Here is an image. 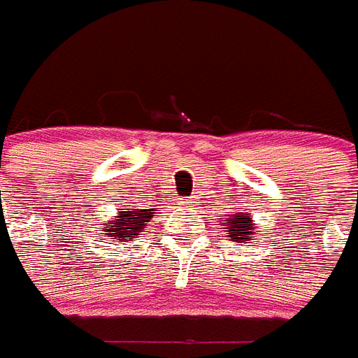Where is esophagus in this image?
I'll list each match as a JSON object with an SVG mask.
<instances>
[{
	"instance_id": "esophagus-1",
	"label": "esophagus",
	"mask_w": 358,
	"mask_h": 358,
	"mask_svg": "<svg viewBox=\"0 0 358 358\" xmlns=\"http://www.w3.org/2000/svg\"><path fill=\"white\" fill-rule=\"evenodd\" d=\"M180 203H182V205H184V206H192L193 203H195V201H193L192 197H189V199H182V201H180Z\"/></svg>"
}]
</instances>
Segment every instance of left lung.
<instances>
[{"mask_svg": "<svg viewBox=\"0 0 358 358\" xmlns=\"http://www.w3.org/2000/svg\"><path fill=\"white\" fill-rule=\"evenodd\" d=\"M226 224L229 227H224V229H227L231 241H237V243L241 239H248V233H250L248 229H254V227H250L248 218H233L231 222H226Z\"/></svg>", "mask_w": 358, "mask_h": 358, "instance_id": "obj_1", "label": "left lung"}]
</instances>
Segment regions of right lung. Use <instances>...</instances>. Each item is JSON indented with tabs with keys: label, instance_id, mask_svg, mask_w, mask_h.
Instances as JSON below:
<instances>
[{
	"label": "right lung",
	"instance_id": "1",
	"mask_svg": "<svg viewBox=\"0 0 358 358\" xmlns=\"http://www.w3.org/2000/svg\"><path fill=\"white\" fill-rule=\"evenodd\" d=\"M152 214L148 213V208H144V210H140V208H121L119 220L113 226H110L112 229H106V231H110V237H119V241H123V237L134 239L138 235L136 231H140L144 227V222H148V218Z\"/></svg>",
	"mask_w": 358,
	"mask_h": 358
}]
</instances>
